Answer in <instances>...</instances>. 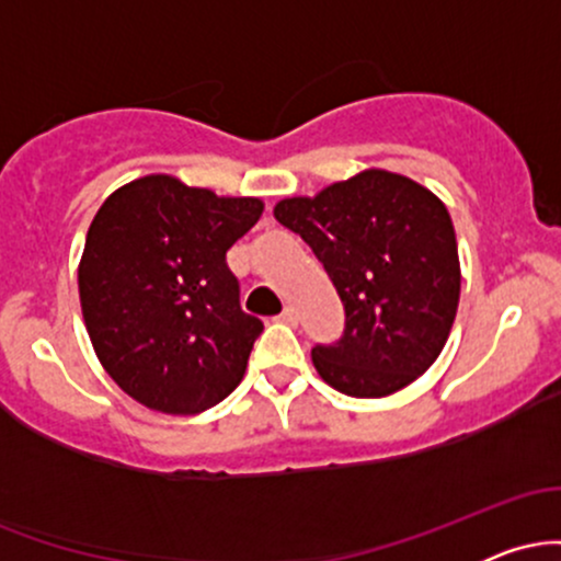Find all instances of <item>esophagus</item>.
<instances>
[{"label":"esophagus","mask_w":561,"mask_h":561,"mask_svg":"<svg viewBox=\"0 0 561 561\" xmlns=\"http://www.w3.org/2000/svg\"><path fill=\"white\" fill-rule=\"evenodd\" d=\"M279 321H282V324L295 327V324H298V311H295V308H285V311L279 313Z\"/></svg>","instance_id":"1"}]
</instances>
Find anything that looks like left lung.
I'll use <instances>...</instances> for the list:
<instances>
[{"label": "left lung", "mask_w": 561, "mask_h": 561, "mask_svg": "<svg viewBox=\"0 0 561 561\" xmlns=\"http://www.w3.org/2000/svg\"><path fill=\"white\" fill-rule=\"evenodd\" d=\"M274 218L324 263L345 332L311 351L319 377L351 398H385L422 377L446 345L461 293L456 231L443 199L403 173L366 169Z\"/></svg>", "instance_id": "1"}]
</instances>
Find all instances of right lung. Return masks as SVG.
Here are the masks:
<instances>
[{
	"mask_svg": "<svg viewBox=\"0 0 561 561\" xmlns=\"http://www.w3.org/2000/svg\"><path fill=\"white\" fill-rule=\"evenodd\" d=\"M259 197H224L171 173L134 179L100 205L79 263L83 324L102 369L160 414L210 409L242 382L263 324L240 308L227 250Z\"/></svg>",
	"mask_w": 561,
	"mask_h": 561,
	"instance_id": "1",
	"label": "right lung"
}]
</instances>
